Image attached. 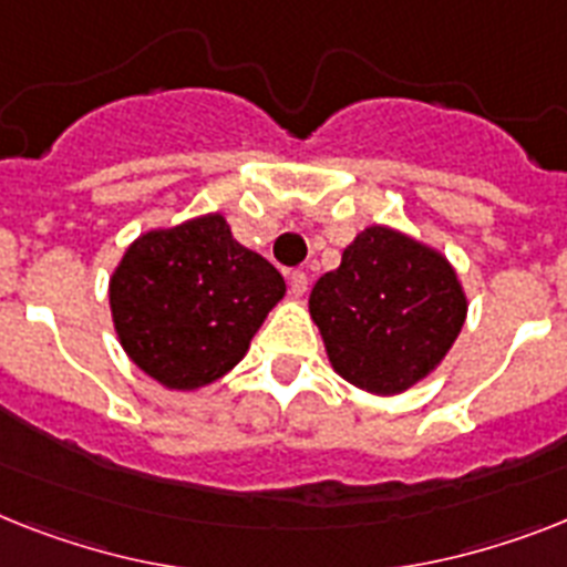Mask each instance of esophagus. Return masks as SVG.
I'll list each match as a JSON object with an SVG mask.
<instances>
[{
  "label": "esophagus",
  "mask_w": 567,
  "mask_h": 567,
  "mask_svg": "<svg viewBox=\"0 0 567 567\" xmlns=\"http://www.w3.org/2000/svg\"><path fill=\"white\" fill-rule=\"evenodd\" d=\"M287 280H289V292H292L295 298H301V295L307 292V284H310V280H307V272H301V269H292V272L287 275Z\"/></svg>",
  "instance_id": "34e87169"
}]
</instances>
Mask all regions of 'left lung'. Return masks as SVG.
Returning a JSON list of instances; mask_svg holds the SVG:
<instances>
[{"label":"left lung","instance_id":"8db88e82","mask_svg":"<svg viewBox=\"0 0 567 567\" xmlns=\"http://www.w3.org/2000/svg\"><path fill=\"white\" fill-rule=\"evenodd\" d=\"M310 312L336 373L371 394H402L446 357L466 298L446 257L371 226L316 280Z\"/></svg>","mask_w":567,"mask_h":567}]
</instances>
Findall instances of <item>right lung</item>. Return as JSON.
<instances>
[{"label":"right lung","instance_id":"1","mask_svg":"<svg viewBox=\"0 0 567 567\" xmlns=\"http://www.w3.org/2000/svg\"><path fill=\"white\" fill-rule=\"evenodd\" d=\"M284 292L278 269L234 240L219 214L138 237L110 280L130 359L179 391L231 371Z\"/></svg>","mask_w":567,"mask_h":567}]
</instances>
